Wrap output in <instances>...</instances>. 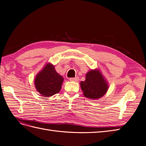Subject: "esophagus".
Here are the masks:
<instances>
[{
    "mask_svg": "<svg viewBox=\"0 0 146 146\" xmlns=\"http://www.w3.org/2000/svg\"><path fill=\"white\" fill-rule=\"evenodd\" d=\"M69 80L71 82H78L79 80V78L78 77H76L75 78H70Z\"/></svg>",
    "mask_w": 146,
    "mask_h": 146,
    "instance_id": "1",
    "label": "esophagus"
}]
</instances>
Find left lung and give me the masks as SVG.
Listing matches in <instances>:
<instances>
[{"instance_id": "8db88e82", "label": "left lung", "mask_w": 146, "mask_h": 146, "mask_svg": "<svg viewBox=\"0 0 146 146\" xmlns=\"http://www.w3.org/2000/svg\"><path fill=\"white\" fill-rule=\"evenodd\" d=\"M80 86L83 95L92 100L102 98L108 89L107 82L98 69L88 72L85 80L80 82Z\"/></svg>"}]
</instances>
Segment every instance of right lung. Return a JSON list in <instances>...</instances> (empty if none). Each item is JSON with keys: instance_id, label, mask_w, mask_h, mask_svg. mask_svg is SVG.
Masks as SVG:
<instances>
[{"instance_id": "obj_1", "label": "right lung", "mask_w": 146, "mask_h": 146, "mask_svg": "<svg viewBox=\"0 0 146 146\" xmlns=\"http://www.w3.org/2000/svg\"><path fill=\"white\" fill-rule=\"evenodd\" d=\"M63 80V77L56 72L54 66L47 63L36 75L35 85L39 93L47 98L58 93Z\"/></svg>"}]
</instances>
